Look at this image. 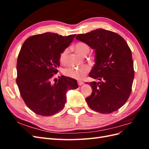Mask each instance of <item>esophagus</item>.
Segmentation results:
<instances>
[{
	"label": "esophagus",
	"instance_id": "esophagus-1",
	"mask_svg": "<svg viewBox=\"0 0 149 149\" xmlns=\"http://www.w3.org/2000/svg\"><path fill=\"white\" fill-rule=\"evenodd\" d=\"M78 84L79 86H81V85H83L84 84V83L83 81H78Z\"/></svg>",
	"mask_w": 149,
	"mask_h": 149
}]
</instances>
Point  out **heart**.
Listing matches in <instances>:
<instances>
[{
    "instance_id": "obj_1",
    "label": "heart",
    "mask_w": 149,
    "mask_h": 149,
    "mask_svg": "<svg viewBox=\"0 0 149 149\" xmlns=\"http://www.w3.org/2000/svg\"><path fill=\"white\" fill-rule=\"evenodd\" d=\"M75 52L80 56H86L89 53L90 48L86 43L83 42H79L74 46ZM68 49H65L60 55V61L61 63H65L66 61ZM89 67L87 65H84L77 68L70 67L65 69L63 71L64 74L70 77L78 80L83 79L89 71Z\"/></svg>"
}]
</instances>
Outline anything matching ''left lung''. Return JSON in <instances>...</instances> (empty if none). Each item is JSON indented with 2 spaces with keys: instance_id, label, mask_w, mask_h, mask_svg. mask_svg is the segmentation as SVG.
<instances>
[{
  "instance_id": "1",
  "label": "left lung",
  "mask_w": 149,
  "mask_h": 149,
  "mask_svg": "<svg viewBox=\"0 0 149 149\" xmlns=\"http://www.w3.org/2000/svg\"><path fill=\"white\" fill-rule=\"evenodd\" d=\"M76 39L95 51V64L89 77L100 81L89 83L93 92L86 98L96 112L109 114L118 110L127 101L134 77L132 52L119 34L98 29L79 34Z\"/></svg>"
}]
</instances>
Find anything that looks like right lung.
I'll use <instances>...</instances> for the list:
<instances>
[{"instance_id": "add662e5", "label": "right lung", "mask_w": 149, "mask_h": 149, "mask_svg": "<svg viewBox=\"0 0 149 149\" xmlns=\"http://www.w3.org/2000/svg\"><path fill=\"white\" fill-rule=\"evenodd\" d=\"M75 36L51 32L35 35L26 39L20 49L16 82L26 105L38 115L56 114L65 106L67 91L78 88L77 81L64 76L51 83L60 66V53Z\"/></svg>"}]
</instances>
